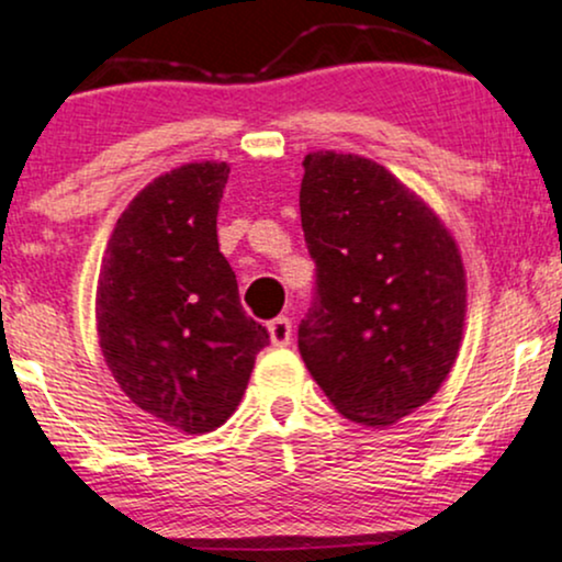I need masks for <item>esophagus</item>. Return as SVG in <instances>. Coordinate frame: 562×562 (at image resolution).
I'll return each instance as SVG.
<instances>
[{"instance_id": "1", "label": "esophagus", "mask_w": 562, "mask_h": 562, "mask_svg": "<svg viewBox=\"0 0 562 562\" xmlns=\"http://www.w3.org/2000/svg\"><path fill=\"white\" fill-rule=\"evenodd\" d=\"M269 338H272V346H288L290 338H293V325H290V319L277 317L269 322Z\"/></svg>"}]
</instances>
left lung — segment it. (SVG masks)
Returning a JSON list of instances; mask_svg holds the SVG:
<instances>
[{
	"mask_svg": "<svg viewBox=\"0 0 562 562\" xmlns=\"http://www.w3.org/2000/svg\"><path fill=\"white\" fill-rule=\"evenodd\" d=\"M301 227L317 295L299 351L335 409L385 428L428 404L462 344L460 248L420 195L351 153L303 158Z\"/></svg>",
	"mask_w": 562,
	"mask_h": 562,
	"instance_id": "1",
	"label": "left lung"
}]
</instances>
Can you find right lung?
Here are the masks:
<instances>
[{
    "label": "right lung",
    "mask_w": 562,
    "mask_h": 562,
    "mask_svg": "<svg viewBox=\"0 0 562 562\" xmlns=\"http://www.w3.org/2000/svg\"><path fill=\"white\" fill-rule=\"evenodd\" d=\"M227 177L224 160H203L153 179L115 222L97 280V335L115 383L190 436L229 420L269 344L218 250Z\"/></svg>",
    "instance_id": "1"
}]
</instances>
